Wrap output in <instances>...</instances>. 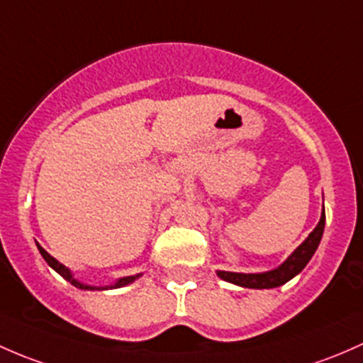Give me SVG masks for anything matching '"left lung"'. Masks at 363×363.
Returning a JSON list of instances; mask_svg holds the SVG:
<instances>
[{"instance_id":"obj_1","label":"left lung","mask_w":363,"mask_h":363,"mask_svg":"<svg viewBox=\"0 0 363 363\" xmlns=\"http://www.w3.org/2000/svg\"><path fill=\"white\" fill-rule=\"evenodd\" d=\"M323 227H325V209L321 211V218L318 225L315 227L308 239L298 246L297 250L285 260L278 269L269 272H260V274H241V272H227V271H218L216 274L220 276L225 281L234 283V285L246 286V289H274V286L285 285L286 281L297 276L302 269L306 267V264L311 260V257L315 255L316 248H318L321 236H323Z\"/></svg>"}]
</instances>
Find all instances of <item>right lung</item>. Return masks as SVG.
<instances>
[{"label":"right lung","instance_id":"right-lung-1","mask_svg":"<svg viewBox=\"0 0 363 363\" xmlns=\"http://www.w3.org/2000/svg\"><path fill=\"white\" fill-rule=\"evenodd\" d=\"M38 250H40V253H42L43 259L47 260V264L50 265V267L54 269V271H57L59 274L62 276V278L68 279V281L71 283V285H74V286H77V289H82V290H106V289H118V286H125V285H129V283H133L134 279L138 278V276H127V278L118 279V281L115 283L113 286H104V289H96V286H89V285H84V283L77 281V279H74L73 276H71L69 269H68V267H65V265H62L61 262H57V260H55L54 257H52V255H48V253L45 252V250H43L42 246H40V245H38Z\"/></svg>","mask_w":363,"mask_h":363}]
</instances>
